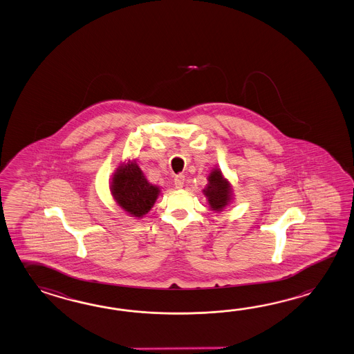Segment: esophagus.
<instances>
[{
    "instance_id": "34e87169",
    "label": "esophagus",
    "mask_w": 354,
    "mask_h": 354,
    "mask_svg": "<svg viewBox=\"0 0 354 354\" xmlns=\"http://www.w3.org/2000/svg\"><path fill=\"white\" fill-rule=\"evenodd\" d=\"M184 180H185V176L183 175V174H179V175H176L175 178H174V183H175V187L178 189L183 188V185H184Z\"/></svg>"
}]
</instances>
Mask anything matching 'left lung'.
I'll list each match as a JSON object with an SVG mask.
<instances>
[{
	"label": "left lung",
	"mask_w": 354,
	"mask_h": 354,
	"mask_svg": "<svg viewBox=\"0 0 354 354\" xmlns=\"http://www.w3.org/2000/svg\"><path fill=\"white\" fill-rule=\"evenodd\" d=\"M212 211L220 212L231 202V185L221 173L214 169L208 176V184L203 190Z\"/></svg>",
	"instance_id": "obj_1"
}]
</instances>
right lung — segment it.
I'll list each match as a JSON object with an SVG mask.
<instances>
[{"label": "right lung", "mask_w": 354, "mask_h": 354, "mask_svg": "<svg viewBox=\"0 0 354 354\" xmlns=\"http://www.w3.org/2000/svg\"><path fill=\"white\" fill-rule=\"evenodd\" d=\"M110 192L126 212L142 217L155 205L160 189L149 184L136 161H128L113 175Z\"/></svg>", "instance_id": "1"}]
</instances>
